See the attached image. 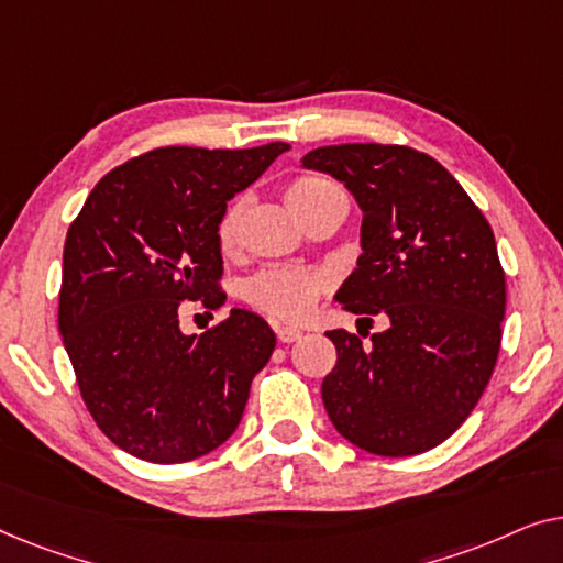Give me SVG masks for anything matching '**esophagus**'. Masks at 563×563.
I'll return each mask as SVG.
<instances>
[{
    "mask_svg": "<svg viewBox=\"0 0 563 563\" xmlns=\"http://www.w3.org/2000/svg\"><path fill=\"white\" fill-rule=\"evenodd\" d=\"M276 338H279V343H295L302 338V333H299L297 328H287V325H279L276 328Z\"/></svg>",
    "mask_w": 563,
    "mask_h": 563,
    "instance_id": "obj_1",
    "label": "esophagus"
}]
</instances>
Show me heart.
<instances>
[{
	"label": "heart",
	"mask_w": 563,
	"mask_h": 563,
	"mask_svg": "<svg viewBox=\"0 0 563 563\" xmlns=\"http://www.w3.org/2000/svg\"><path fill=\"white\" fill-rule=\"evenodd\" d=\"M343 197V189L338 184L320 179V176H302V179L291 181L287 189V202L302 222L312 212H318L320 207ZM245 205H249V199L235 197L225 207V212H222L218 222V241L225 253H233L238 243H241V222L245 214ZM325 276L320 274L291 266H268L261 268L256 276H251L243 284V297L245 302L256 307L258 312H266L268 318L302 320L312 310L314 302H318V297L325 291Z\"/></svg>",
	"instance_id": "1"
}]
</instances>
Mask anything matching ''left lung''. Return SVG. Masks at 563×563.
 <instances>
[{"label": "left lung", "mask_w": 563, "mask_h": 563, "mask_svg": "<svg viewBox=\"0 0 563 563\" xmlns=\"http://www.w3.org/2000/svg\"><path fill=\"white\" fill-rule=\"evenodd\" d=\"M302 166L343 181L364 212V253L335 302L389 325L368 345L328 330L338 351L322 379L328 418L376 456L435 449L472 415L497 364L505 272L495 233L464 187L407 145H325Z\"/></svg>", "instance_id": "8db88e82"}]
</instances>
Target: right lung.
Returning a JSON list of instances; mask_svg holds the SVG:
<instances>
[{
	"label": "right lung",
	"instance_id": "1",
	"mask_svg": "<svg viewBox=\"0 0 563 563\" xmlns=\"http://www.w3.org/2000/svg\"><path fill=\"white\" fill-rule=\"evenodd\" d=\"M284 151H148L102 176L68 228L58 330L84 405L122 451L184 464L235 433L274 330L230 310L184 335L179 305L225 302L218 222Z\"/></svg>",
	"mask_w": 563,
	"mask_h": 563
}]
</instances>
